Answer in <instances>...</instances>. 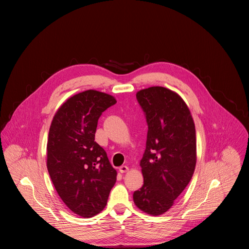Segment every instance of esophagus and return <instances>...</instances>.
<instances>
[{"mask_svg": "<svg viewBox=\"0 0 249 249\" xmlns=\"http://www.w3.org/2000/svg\"><path fill=\"white\" fill-rule=\"evenodd\" d=\"M128 170H129V167L126 166V165H122V166L119 167V171H120L121 173H125V172H127Z\"/></svg>", "mask_w": 249, "mask_h": 249, "instance_id": "34e87169", "label": "esophagus"}]
</instances>
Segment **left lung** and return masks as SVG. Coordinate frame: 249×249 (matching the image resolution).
<instances>
[{"instance_id": "obj_1", "label": "left lung", "mask_w": 249, "mask_h": 249, "mask_svg": "<svg viewBox=\"0 0 249 249\" xmlns=\"http://www.w3.org/2000/svg\"><path fill=\"white\" fill-rule=\"evenodd\" d=\"M146 113L148 136L140 161L144 184L133 194L144 213L160 216L167 212L190 182L197 161L196 131L183 98L163 87L136 93Z\"/></svg>"}]
</instances>
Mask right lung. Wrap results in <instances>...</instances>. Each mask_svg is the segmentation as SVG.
Segmentation results:
<instances>
[{
  "label": "right lung",
  "mask_w": 249,
  "mask_h": 249,
  "mask_svg": "<svg viewBox=\"0 0 249 249\" xmlns=\"http://www.w3.org/2000/svg\"><path fill=\"white\" fill-rule=\"evenodd\" d=\"M116 103L114 96L89 89L69 97L56 111L47 141V169L66 206L91 218L107 204L117 171L94 141L101 113Z\"/></svg>",
  "instance_id": "right-lung-1"
}]
</instances>
